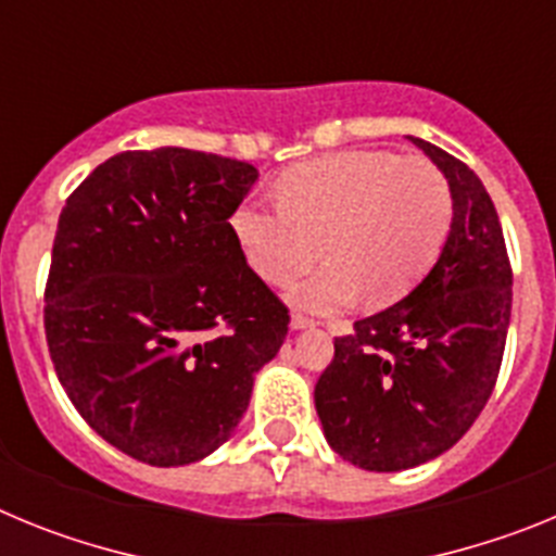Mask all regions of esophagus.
I'll list each match as a JSON object with an SVG mask.
<instances>
[{"instance_id":"1","label":"esophagus","mask_w":556,"mask_h":556,"mask_svg":"<svg viewBox=\"0 0 556 556\" xmlns=\"http://www.w3.org/2000/svg\"><path fill=\"white\" fill-rule=\"evenodd\" d=\"M289 326H292V331H303V328H312L314 323L308 320L306 314H292V323H289Z\"/></svg>"}]
</instances>
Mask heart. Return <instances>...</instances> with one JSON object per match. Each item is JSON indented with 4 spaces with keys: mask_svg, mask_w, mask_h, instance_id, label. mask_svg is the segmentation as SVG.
<instances>
[{
    "mask_svg": "<svg viewBox=\"0 0 556 556\" xmlns=\"http://www.w3.org/2000/svg\"><path fill=\"white\" fill-rule=\"evenodd\" d=\"M281 203L248 200L230 230L250 267L287 283L294 306L317 314L348 308L367 292L376 306L401 301L434 267L454 223L448 180L424 159L351 150L294 166L278 184Z\"/></svg>",
    "mask_w": 556,
    "mask_h": 556,
    "instance_id": "1",
    "label": "heart"
}]
</instances>
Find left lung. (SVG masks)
Returning <instances> with one entry per match:
<instances>
[{
    "label": "left lung",
    "instance_id": "obj_1",
    "mask_svg": "<svg viewBox=\"0 0 556 556\" xmlns=\"http://www.w3.org/2000/svg\"><path fill=\"white\" fill-rule=\"evenodd\" d=\"M448 180V242L404 301L353 323L314 387L326 440L376 473L417 468L473 426L498 378L513 269L498 214L470 166L412 139Z\"/></svg>",
    "mask_w": 556,
    "mask_h": 556
}]
</instances>
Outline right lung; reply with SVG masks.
Masks as SVG:
<instances>
[{
  "mask_svg": "<svg viewBox=\"0 0 556 556\" xmlns=\"http://www.w3.org/2000/svg\"><path fill=\"white\" fill-rule=\"evenodd\" d=\"M255 180V166L211 152L132 150L63 205L49 356L83 420L132 459L178 468L228 443L287 339V306L230 230Z\"/></svg>",
  "mask_w": 556,
  "mask_h": 556,
  "instance_id": "add662e5",
  "label": "right lung"
}]
</instances>
